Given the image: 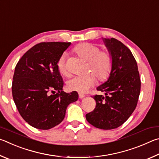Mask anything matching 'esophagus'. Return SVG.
<instances>
[{"mask_svg": "<svg viewBox=\"0 0 159 159\" xmlns=\"http://www.w3.org/2000/svg\"><path fill=\"white\" fill-rule=\"evenodd\" d=\"M84 97H85V95H84V94L79 93V98H80V99H82V98H84Z\"/></svg>", "mask_w": 159, "mask_h": 159, "instance_id": "obj_1", "label": "esophagus"}]
</instances>
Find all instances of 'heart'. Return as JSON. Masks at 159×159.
Instances as JSON below:
<instances>
[{
  "instance_id": "b5f03b06",
  "label": "heart",
  "mask_w": 159,
  "mask_h": 159,
  "mask_svg": "<svg viewBox=\"0 0 159 159\" xmlns=\"http://www.w3.org/2000/svg\"><path fill=\"white\" fill-rule=\"evenodd\" d=\"M75 53L88 61V71L92 72L74 76L67 82V87L69 90L75 91L80 93H86L92 87L96 82V77L102 81L109 76L112 66V58L107 52H100V49L90 43H81L74 48ZM58 71L63 76H68V72L66 66V56L62 55L58 61Z\"/></svg>"
}]
</instances>
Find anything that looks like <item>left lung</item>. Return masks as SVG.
Wrapping results in <instances>:
<instances>
[{"label":"left lung","instance_id":"8db88e82","mask_svg":"<svg viewBox=\"0 0 159 159\" xmlns=\"http://www.w3.org/2000/svg\"><path fill=\"white\" fill-rule=\"evenodd\" d=\"M112 58V66L106 82L96 88L105 96L93 98L96 106L86 115L89 123L98 129L110 130L121 126L135 110L140 93L137 62L126 46L115 38H102Z\"/></svg>","mask_w":159,"mask_h":159}]
</instances>
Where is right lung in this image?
I'll return each instance as SVG.
<instances>
[{
	"label": "right lung",
	"mask_w": 159,
	"mask_h": 159,
	"mask_svg": "<svg viewBox=\"0 0 159 159\" xmlns=\"http://www.w3.org/2000/svg\"><path fill=\"white\" fill-rule=\"evenodd\" d=\"M70 44L58 42L35 44L15 67L14 102L22 118L36 129L48 130L59 124L68 105L79 97L77 91H63V78L57 67L58 59Z\"/></svg>",
	"instance_id": "right-lung-1"
}]
</instances>
